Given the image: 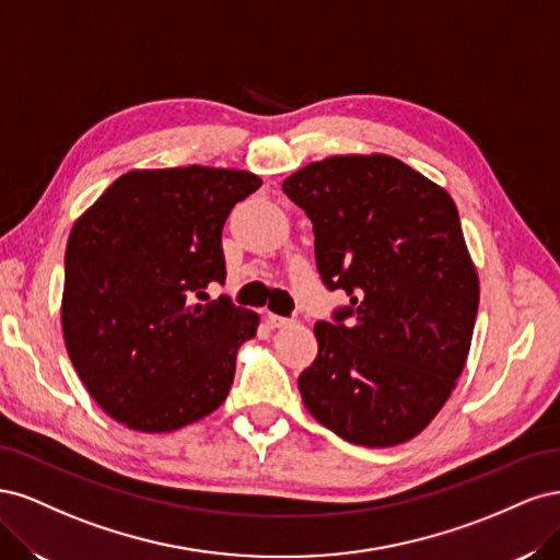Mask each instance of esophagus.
<instances>
[{
  "label": "esophagus",
  "mask_w": 560,
  "mask_h": 560,
  "mask_svg": "<svg viewBox=\"0 0 560 560\" xmlns=\"http://www.w3.org/2000/svg\"><path fill=\"white\" fill-rule=\"evenodd\" d=\"M268 325L270 327H290L292 325V317H282L276 313H268Z\"/></svg>",
  "instance_id": "obj_1"
}]
</instances>
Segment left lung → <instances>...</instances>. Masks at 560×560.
<instances>
[{"instance_id": "left-lung-1", "label": "left lung", "mask_w": 560, "mask_h": 560, "mask_svg": "<svg viewBox=\"0 0 560 560\" xmlns=\"http://www.w3.org/2000/svg\"><path fill=\"white\" fill-rule=\"evenodd\" d=\"M282 191L313 222L322 282L348 294L313 329L303 404L350 444L409 442L451 397L479 308L455 202L383 154L311 163Z\"/></svg>"}]
</instances>
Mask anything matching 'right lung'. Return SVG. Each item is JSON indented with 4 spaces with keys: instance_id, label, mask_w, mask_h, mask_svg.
<instances>
[{
    "instance_id": "1",
    "label": "right lung",
    "mask_w": 560,
    "mask_h": 560,
    "mask_svg": "<svg viewBox=\"0 0 560 560\" xmlns=\"http://www.w3.org/2000/svg\"><path fill=\"white\" fill-rule=\"evenodd\" d=\"M259 186L222 167L132 171L74 224L65 346L91 397L130 430L173 432L226 399L259 315L206 290L226 280V217Z\"/></svg>"
}]
</instances>
